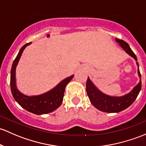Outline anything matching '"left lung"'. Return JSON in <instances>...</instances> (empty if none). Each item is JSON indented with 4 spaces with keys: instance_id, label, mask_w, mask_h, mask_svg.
<instances>
[{
    "instance_id": "8db88e82",
    "label": "left lung",
    "mask_w": 146,
    "mask_h": 146,
    "mask_svg": "<svg viewBox=\"0 0 146 146\" xmlns=\"http://www.w3.org/2000/svg\"><path fill=\"white\" fill-rule=\"evenodd\" d=\"M115 41L119 43V46L128 54L133 57L136 61L137 58L135 54L133 52L129 45L122 40L115 38ZM138 66V74L140 78V82L134 87L130 92L122 96H111L101 92L91 81L90 78H87L86 83V90L88 97L92 104L101 111L106 113H118L128 108L136 100L141 90V76L139 70V65L136 61Z\"/></svg>"
}]
</instances>
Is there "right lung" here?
<instances>
[{
  "label": "right lung",
  "instance_id": "right-lung-1",
  "mask_svg": "<svg viewBox=\"0 0 146 146\" xmlns=\"http://www.w3.org/2000/svg\"><path fill=\"white\" fill-rule=\"evenodd\" d=\"M31 42L24 45L19 50L17 56L12 64L10 72V88L15 101L27 111L36 115L50 113L59 108L62 104L66 86L73 78V76L65 78L56 87L42 94L36 96H27L18 90L16 86V67L19 63L21 54L27 46Z\"/></svg>",
  "mask_w": 146,
  "mask_h": 146
}]
</instances>
